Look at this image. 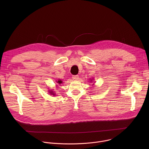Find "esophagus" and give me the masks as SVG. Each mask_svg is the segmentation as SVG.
<instances>
[{
    "label": "esophagus",
    "instance_id": "1",
    "mask_svg": "<svg viewBox=\"0 0 149 149\" xmlns=\"http://www.w3.org/2000/svg\"><path fill=\"white\" fill-rule=\"evenodd\" d=\"M72 78H73V79H74V80L77 81V80H78V78H79V76H78V75H73V76H72Z\"/></svg>",
    "mask_w": 149,
    "mask_h": 149
}]
</instances>
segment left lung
Masks as SVG:
<instances>
[{
  "label": "left lung",
  "instance_id": "8db88e82",
  "mask_svg": "<svg viewBox=\"0 0 149 149\" xmlns=\"http://www.w3.org/2000/svg\"><path fill=\"white\" fill-rule=\"evenodd\" d=\"M93 80H94V79H91V80H90V82H93V81H94ZM94 83H95V82H94ZM93 85H94V84H93Z\"/></svg>",
  "mask_w": 149,
  "mask_h": 149
}]
</instances>
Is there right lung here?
Masks as SVG:
<instances>
[{
	"label": "right lung",
	"mask_w": 149,
	"mask_h": 149,
	"mask_svg": "<svg viewBox=\"0 0 149 149\" xmlns=\"http://www.w3.org/2000/svg\"><path fill=\"white\" fill-rule=\"evenodd\" d=\"M56 83L58 84L57 85H61V84H62V83H63V80H61V79H58V81H56ZM56 85V88H58V86H57ZM49 91V94H50L51 95H53V96H55L56 93H55V92L53 91V90H49L48 91Z\"/></svg>",
	"instance_id": "right-lung-1"
}]
</instances>
